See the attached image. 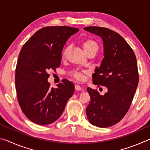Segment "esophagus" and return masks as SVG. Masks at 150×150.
I'll use <instances>...</instances> for the list:
<instances>
[{"instance_id": "1", "label": "esophagus", "mask_w": 150, "mask_h": 150, "mask_svg": "<svg viewBox=\"0 0 150 150\" xmlns=\"http://www.w3.org/2000/svg\"><path fill=\"white\" fill-rule=\"evenodd\" d=\"M75 88L77 91H80V90L82 89V87H81L79 85H75Z\"/></svg>"}]
</instances>
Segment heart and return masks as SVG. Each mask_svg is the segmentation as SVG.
I'll return each instance as SVG.
<instances>
[{"instance_id": "heart-1", "label": "heart", "mask_w": 150, "mask_h": 150, "mask_svg": "<svg viewBox=\"0 0 150 150\" xmlns=\"http://www.w3.org/2000/svg\"><path fill=\"white\" fill-rule=\"evenodd\" d=\"M83 47L84 48L86 53L89 52L91 50H98V45L96 44V42L94 41L93 40L91 39H87L85 40L83 44ZM69 50V47H66L63 52V56L65 57L67 55V53ZM88 72L87 71H74L72 72V75H73L76 79L82 81L85 79V74H87Z\"/></svg>"}]
</instances>
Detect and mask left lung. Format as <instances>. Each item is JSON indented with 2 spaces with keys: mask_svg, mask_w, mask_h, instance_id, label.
Returning a JSON list of instances; mask_svg holds the SVG:
<instances>
[{
  "mask_svg": "<svg viewBox=\"0 0 150 150\" xmlns=\"http://www.w3.org/2000/svg\"><path fill=\"white\" fill-rule=\"evenodd\" d=\"M84 30L103 40L105 57L92 77L94 84L105 86L108 89L100 95L97 90L87 87L91 100L86 113L93 125L107 128L119 122L130 107L139 81L136 57L118 33L98 26L85 27Z\"/></svg>",
  "mask_w": 150,
  "mask_h": 150,
  "instance_id": "obj_1",
  "label": "left lung"
}]
</instances>
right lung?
<instances>
[{"mask_svg":"<svg viewBox=\"0 0 150 150\" xmlns=\"http://www.w3.org/2000/svg\"><path fill=\"white\" fill-rule=\"evenodd\" d=\"M78 30L68 26L42 28L20 50L15 74L17 99L33 122L46 125L57 120L74 93V85L68 80L50 88L47 71L59 67L65 42Z\"/></svg>","mask_w":150,"mask_h":150,"instance_id":"1","label":"right lung"}]
</instances>
